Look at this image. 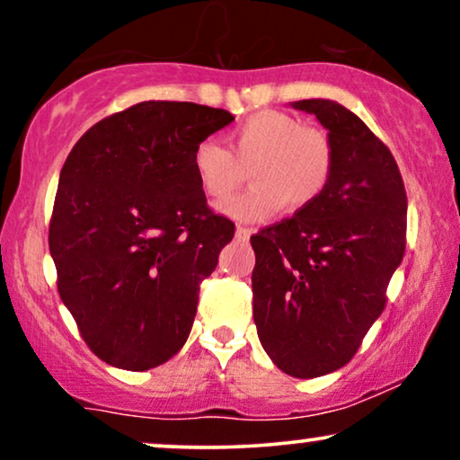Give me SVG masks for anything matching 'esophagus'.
I'll return each mask as SVG.
<instances>
[{
	"mask_svg": "<svg viewBox=\"0 0 460 460\" xmlns=\"http://www.w3.org/2000/svg\"><path fill=\"white\" fill-rule=\"evenodd\" d=\"M235 237L237 240H248V237H251V229H246V226H237Z\"/></svg>",
	"mask_w": 460,
	"mask_h": 460,
	"instance_id": "34e87169",
	"label": "esophagus"
}]
</instances>
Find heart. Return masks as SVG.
<instances>
[{"instance_id":"b5f03b06","label":"heart","mask_w":460,"mask_h":460,"mask_svg":"<svg viewBox=\"0 0 460 460\" xmlns=\"http://www.w3.org/2000/svg\"><path fill=\"white\" fill-rule=\"evenodd\" d=\"M229 146L203 140L192 155L200 188L214 199L234 194L248 177L251 186L223 203L235 220H260L283 208L296 214L314 205L329 186L335 151L324 131L305 128L296 116L263 110L235 125Z\"/></svg>"}]
</instances>
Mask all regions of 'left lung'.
Segmentation results:
<instances>
[{
	"label": "left lung",
	"instance_id": "left-lung-1",
	"mask_svg": "<svg viewBox=\"0 0 460 460\" xmlns=\"http://www.w3.org/2000/svg\"><path fill=\"white\" fill-rule=\"evenodd\" d=\"M292 108L329 129L335 166L322 197L251 237L252 318L285 374L315 378L344 367L383 314L404 257L406 192L392 151L329 99Z\"/></svg>",
	"mask_w": 460,
	"mask_h": 460
}]
</instances>
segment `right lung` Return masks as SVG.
Here are the masks:
<instances>
[{
  "instance_id": "obj_1",
  "label": "right lung",
  "mask_w": 460,
  "mask_h": 460,
  "mask_svg": "<svg viewBox=\"0 0 460 460\" xmlns=\"http://www.w3.org/2000/svg\"><path fill=\"white\" fill-rule=\"evenodd\" d=\"M234 120L188 102H142L68 153L49 223L58 292L102 361L145 372L186 344L199 285L235 225L208 208L192 155Z\"/></svg>"
}]
</instances>
